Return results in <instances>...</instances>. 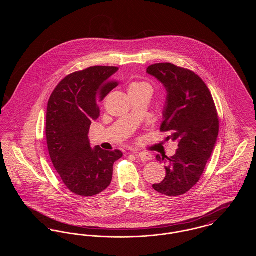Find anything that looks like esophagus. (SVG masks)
Listing matches in <instances>:
<instances>
[{
	"mask_svg": "<svg viewBox=\"0 0 256 256\" xmlns=\"http://www.w3.org/2000/svg\"><path fill=\"white\" fill-rule=\"evenodd\" d=\"M134 154H136V156L142 161H150V160L152 159V154H148V152H134Z\"/></svg>",
	"mask_w": 256,
	"mask_h": 256,
	"instance_id": "1",
	"label": "esophagus"
}]
</instances>
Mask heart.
Segmentation results:
<instances>
[{"label":"heart","instance_id":"b5f03b06","mask_svg":"<svg viewBox=\"0 0 256 256\" xmlns=\"http://www.w3.org/2000/svg\"><path fill=\"white\" fill-rule=\"evenodd\" d=\"M130 89H146L152 91V87L146 82H135L130 86Z\"/></svg>","mask_w":256,"mask_h":256}]
</instances>
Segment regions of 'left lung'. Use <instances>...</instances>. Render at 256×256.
<instances>
[{
  "label": "left lung",
  "mask_w": 256,
  "mask_h": 256,
  "mask_svg": "<svg viewBox=\"0 0 256 256\" xmlns=\"http://www.w3.org/2000/svg\"><path fill=\"white\" fill-rule=\"evenodd\" d=\"M146 73L160 82L167 92L161 132L178 142L174 156H158L164 162L166 176L152 185L158 193L174 196L187 193L200 180L216 146L219 118L212 95L194 72L170 63H158Z\"/></svg>",
  "instance_id": "1"
}]
</instances>
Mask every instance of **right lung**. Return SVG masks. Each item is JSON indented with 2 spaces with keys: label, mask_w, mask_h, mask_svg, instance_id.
<instances>
[{
  "label": "right lung",
  "mask_w": 256,
  "mask_h": 256,
  "mask_svg": "<svg viewBox=\"0 0 256 256\" xmlns=\"http://www.w3.org/2000/svg\"><path fill=\"white\" fill-rule=\"evenodd\" d=\"M118 67L94 66L63 78L50 97L46 137L52 162L66 187L74 194L98 195L110 186L119 150L91 148L88 137L100 116L98 100L117 86L110 78Z\"/></svg>",
  "instance_id": "1"
}]
</instances>
